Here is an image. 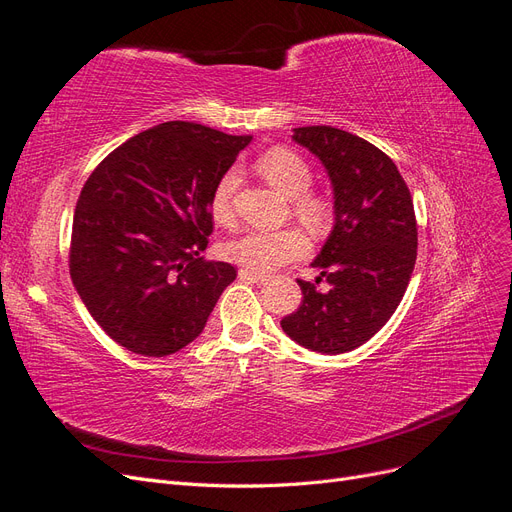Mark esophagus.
Instances as JSON below:
<instances>
[{
    "label": "esophagus",
    "instance_id": "1",
    "mask_svg": "<svg viewBox=\"0 0 512 512\" xmlns=\"http://www.w3.org/2000/svg\"><path fill=\"white\" fill-rule=\"evenodd\" d=\"M239 277L245 282H265L267 275L265 273H258V271H252V269H239Z\"/></svg>",
    "mask_w": 512,
    "mask_h": 512
}]
</instances>
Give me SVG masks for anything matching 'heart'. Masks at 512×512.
I'll return each instance as SVG.
<instances>
[{
  "label": "heart",
  "mask_w": 512,
  "mask_h": 512,
  "mask_svg": "<svg viewBox=\"0 0 512 512\" xmlns=\"http://www.w3.org/2000/svg\"><path fill=\"white\" fill-rule=\"evenodd\" d=\"M258 170L275 190L292 198L294 213L309 224L322 226L329 218V207L322 198L307 194L312 188L314 173L312 166L301 158L297 151L286 147L269 149L265 156L258 160ZM239 185L237 170H226V173L215 183L209 200V211L213 220L230 226L235 222V209H232V196ZM309 250V239L299 228H282V230H250L243 232L241 237L230 239L222 245V254L226 260L235 262L252 271H273L286 262L305 256Z\"/></svg>",
  "instance_id": "heart-1"
}]
</instances>
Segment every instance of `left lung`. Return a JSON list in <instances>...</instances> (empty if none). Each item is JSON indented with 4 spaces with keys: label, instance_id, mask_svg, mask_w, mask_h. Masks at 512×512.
Returning a JSON list of instances; mask_svg holds the SVG:
<instances>
[{
    "label": "left lung",
    "instance_id": "8db88e82",
    "mask_svg": "<svg viewBox=\"0 0 512 512\" xmlns=\"http://www.w3.org/2000/svg\"><path fill=\"white\" fill-rule=\"evenodd\" d=\"M292 141L320 160L333 188V230L312 267L320 292L301 282L303 303L284 333L320 354H342L374 337L397 305L416 262L412 196L395 162L365 138L331 126L294 128Z\"/></svg>",
    "mask_w": 512,
    "mask_h": 512
}]
</instances>
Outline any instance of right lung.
<instances>
[{"label":"right lung","mask_w":512,"mask_h":512,"mask_svg":"<svg viewBox=\"0 0 512 512\" xmlns=\"http://www.w3.org/2000/svg\"><path fill=\"white\" fill-rule=\"evenodd\" d=\"M252 136L166 121L98 164L76 203L72 284L119 346L143 356L179 352L203 333L235 282L228 262L203 260L209 200Z\"/></svg>","instance_id":"right-lung-1"}]
</instances>
